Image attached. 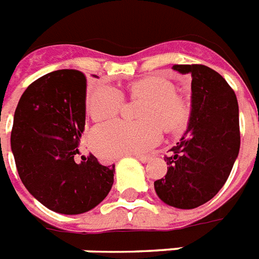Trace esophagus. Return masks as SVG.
Segmentation results:
<instances>
[{
	"instance_id": "1",
	"label": "esophagus",
	"mask_w": 259,
	"mask_h": 259,
	"mask_svg": "<svg viewBox=\"0 0 259 259\" xmlns=\"http://www.w3.org/2000/svg\"><path fill=\"white\" fill-rule=\"evenodd\" d=\"M136 158H137L138 161L144 162V164L150 161V156H136Z\"/></svg>"
}]
</instances>
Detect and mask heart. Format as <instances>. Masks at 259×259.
Segmentation results:
<instances>
[{
  "label": "heart",
  "mask_w": 259,
  "mask_h": 259,
  "mask_svg": "<svg viewBox=\"0 0 259 259\" xmlns=\"http://www.w3.org/2000/svg\"><path fill=\"white\" fill-rule=\"evenodd\" d=\"M134 101H144L138 110L140 122L114 121L95 127L91 144L105 157L144 153L161 140L162 127L180 132L189 119L191 107L181 94L175 91L169 80L150 76L132 83L127 89ZM123 95L115 87L101 84L89 98V113L94 121L102 122L117 117L123 107Z\"/></svg>",
  "instance_id": "1"
}]
</instances>
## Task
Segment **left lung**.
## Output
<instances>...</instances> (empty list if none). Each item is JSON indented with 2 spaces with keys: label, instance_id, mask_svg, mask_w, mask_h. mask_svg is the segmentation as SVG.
<instances>
[{
  "label": "left lung",
  "instance_id": "1",
  "mask_svg": "<svg viewBox=\"0 0 259 259\" xmlns=\"http://www.w3.org/2000/svg\"><path fill=\"white\" fill-rule=\"evenodd\" d=\"M172 68L191 74L192 111L185 134L164 158L168 172L154 181V189L166 204L191 209L211 200L233 169L241 146L238 101L226 79L209 67Z\"/></svg>",
  "mask_w": 259,
  "mask_h": 259
}]
</instances>
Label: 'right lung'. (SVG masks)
<instances>
[{"instance_id":"add662e5","label":"right lung","mask_w":259,"mask_h":259,"mask_svg":"<svg viewBox=\"0 0 259 259\" xmlns=\"http://www.w3.org/2000/svg\"><path fill=\"white\" fill-rule=\"evenodd\" d=\"M87 79L76 70H59L34 80L20 98L12 129L18 176L42 205L76 215L101 203L114 183V164L79 154L86 123Z\"/></svg>"}]
</instances>
